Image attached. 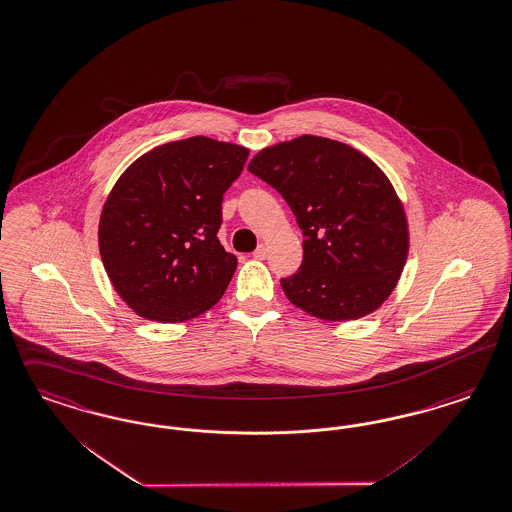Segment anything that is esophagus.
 I'll return each mask as SVG.
<instances>
[{
	"mask_svg": "<svg viewBox=\"0 0 512 512\" xmlns=\"http://www.w3.org/2000/svg\"><path fill=\"white\" fill-rule=\"evenodd\" d=\"M252 256H254L256 260H265V256H267V248H265V245H258V248L252 252Z\"/></svg>",
	"mask_w": 512,
	"mask_h": 512,
	"instance_id": "obj_1",
	"label": "esophagus"
}]
</instances>
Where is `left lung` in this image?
<instances>
[{
    "label": "left lung",
    "mask_w": 512,
    "mask_h": 512,
    "mask_svg": "<svg viewBox=\"0 0 512 512\" xmlns=\"http://www.w3.org/2000/svg\"><path fill=\"white\" fill-rule=\"evenodd\" d=\"M248 171L283 195L302 229V265L281 279L290 302L324 321H351L389 298L406 264L408 226L376 163L305 134L265 148Z\"/></svg>",
    "instance_id": "obj_1"
}]
</instances>
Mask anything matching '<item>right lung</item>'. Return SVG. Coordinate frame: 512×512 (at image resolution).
<instances>
[{
  "label": "right lung",
  "mask_w": 512,
  "mask_h": 512,
  "mask_svg": "<svg viewBox=\"0 0 512 512\" xmlns=\"http://www.w3.org/2000/svg\"><path fill=\"white\" fill-rule=\"evenodd\" d=\"M247 157L243 146L191 136L121 174L102 209L98 247L117 294L140 317L188 321L224 296L237 256L216 235L224 193Z\"/></svg>",
  "instance_id": "obj_1"
}]
</instances>
